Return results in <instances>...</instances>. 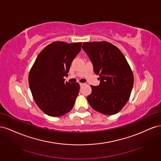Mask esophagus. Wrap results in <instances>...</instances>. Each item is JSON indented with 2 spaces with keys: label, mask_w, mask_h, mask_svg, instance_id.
<instances>
[{
  "label": "esophagus",
  "mask_w": 161,
  "mask_h": 161,
  "mask_svg": "<svg viewBox=\"0 0 161 161\" xmlns=\"http://www.w3.org/2000/svg\"><path fill=\"white\" fill-rule=\"evenodd\" d=\"M79 85H80V86H82V85H85V83H82V82H80Z\"/></svg>",
  "instance_id": "esophagus-1"
}]
</instances>
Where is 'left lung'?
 I'll return each mask as SVG.
<instances>
[{
	"label": "left lung",
	"instance_id": "1",
	"mask_svg": "<svg viewBox=\"0 0 161 161\" xmlns=\"http://www.w3.org/2000/svg\"><path fill=\"white\" fill-rule=\"evenodd\" d=\"M82 49L93 65L100 84L91 86L87 97L94 110L105 115L115 114L127 103L132 90L134 75L125 56L118 47L107 42H84Z\"/></svg>",
	"mask_w": 161,
	"mask_h": 161
}]
</instances>
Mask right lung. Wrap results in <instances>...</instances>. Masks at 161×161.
<instances>
[{"mask_svg":"<svg viewBox=\"0 0 161 161\" xmlns=\"http://www.w3.org/2000/svg\"><path fill=\"white\" fill-rule=\"evenodd\" d=\"M81 46V42H53L39 53L31 67L30 88L37 105L47 115L62 116L74 106L80 85L64 82V77Z\"/></svg>","mask_w":161,"mask_h":161,"instance_id":"obj_1","label":"right lung"}]
</instances>
